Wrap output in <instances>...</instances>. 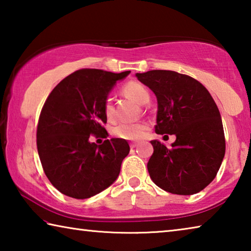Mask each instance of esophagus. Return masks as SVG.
Returning a JSON list of instances; mask_svg holds the SVG:
<instances>
[{"mask_svg":"<svg viewBox=\"0 0 251 251\" xmlns=\"http://www.w3.org/2000/svg\"><path fill=\"white\" fill-rule=\"evenodd\" d=\"M137 146H138L137 143H130V148H135V147H137Z\"/></svg>","mask_w":251,"mask_h":251,"instance_id":"34e87169","label":"esophagus"}]
</instances>
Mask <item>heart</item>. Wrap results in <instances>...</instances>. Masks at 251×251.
<instances>
[{
    "mask_svg": "<svg viewBox=\"0 0 251 251\" xmlns=\"http://www.w3.org/2000/svg\"><path fill=\"white\" fill-rule=\"evenodd\" d=\"M124 92L126 95L131 97L138 104H146L150 100V94L142 84L137 82H128L125 84ZM104 113L106 117L110 118L113 116L114 108L112 101L107 100L104 104ZM147 126L142 123H122L114 128V135L118 138L127 139V141H137L145 135Z\"/></svg>",
    "mask_w": 251,
    "mask_h": 251,
    "instance_id": "obj_1",
    "label": "heart"
}]
</instances>
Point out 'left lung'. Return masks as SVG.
<instances>
[{
    "label": "left lung",
    "mask_w": 251,
    "mask_h": 251,
    "mask_svg": "<svg viewBox=\"0 0 251 251\" xmlns=\"http://www.w3.org/2000/svg\"><path fill=\"white\" fill-rule=\"evenodd\" d=\"M157 99V134L175 135L167 148L151 141L147 169L151 180L168 193L197 194L214 180L226 150L222 116L209 92L193 77L174 71L136 73Z\"/></svg>",
    "instance_id": "obj_1"
}]
</instances>
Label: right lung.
I'll return each instance as SVG.
<instances>
[{
	"mask_svg": "<svg viewBox=\"0 0 251 251\" xmlns=\"http://www.w3.org/2000/svg\"><path fill=\"white\" fill-rule=\"evenodd\" d=\"M129 73L76 71L46 100L37 125V151L49 180L66 196H95L120 175L122 161L129 152L128 143L112 138L96 145L90 136H108L101 126L107 122L104 104L117 80Z\"/></svg>",
	"mask_w": 251,
	"mask_h": 251,
	"instance_id": "right-lung-1",
	"label": "right lung"
}]
</instances>
